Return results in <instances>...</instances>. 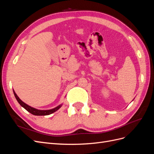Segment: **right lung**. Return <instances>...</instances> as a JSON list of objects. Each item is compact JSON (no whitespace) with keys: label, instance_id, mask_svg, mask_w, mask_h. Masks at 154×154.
Returning a JSON list of instances; mask_svg holds the SVG:
<instances>
[{"label":"right lung","instance_id":"1","mask_svg":"<svg viewBox=\"0 0 154 154\" xmlns=\"http://www.w3.org/2000/svg\"><path fill=\"white\" fill-rule=\"evenodd\" d=\"M14 94H15V96L16 97L17 100L18 101V103H19V104L22 106L24 107V108L27 110L29 112H30L31 114H33L35 116H46V115H49V114H51L54 113V112H56L57 110H58L60 107L62 106V105H58V106L55 107V108L53 109H51V110H37L35 108H32V107L29 106L28 105L26 104L24 102H23L19 97H18V96L16 94L15 92H14Z\"/></svg>","mask_w":154,"mask_h":154}]
</instances>
